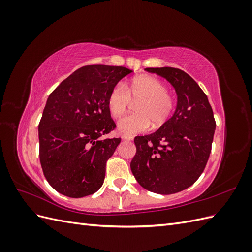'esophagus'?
<instances>
[{
    "label": "esophagus",
    "mask_w": 252,
    "mask_h": 252,
    "mask_svg": "<svg viewBox=\"0 0 252 252\" xmlns=\"http://www.w3.org/2000/svg\"><path fill=\"white\" fill-rule=\"evenodd\" d=\"M122 139L125 140V141H131V140H133V136L129 135V134H123V135H122Z\"/></svg>",
    "instance_id": "34e87169"
}]
</instances>
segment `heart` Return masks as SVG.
<instances>
[{
    "instance_id": "obj_1",
    "label": "heart",
    "mask_w": 252,
    "mask_h": 252,
    "mask_svg": "<svg viewBox=\"0 0 252 252\" xmlns=\"http://www.w3.org/2000/svg\"><path fill=\"white\" fill-rule=\"evenodd\" d=\"M130 102L134 105L135 114L121 119L119 131L135 134L147 130L151 124L158 128L168 120L175 106V97L167 90L164 82L155 77L142 75L116 86L107 96V108L111 117L119 119L126 112Z\"/></svg>"
}]
</instances>
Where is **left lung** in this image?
<instances>
[{"label":"left lung","mask_w":252,"mask_h":252,"mask_svg":"<svg viewBox=\"0 0 252 252\" xmlns=\"http://www.w3.org/2000/svg\"><path fill=\"white\" fill-rule=\"evenodd\" d=\"M174 87L178 105L173 116L156 132L134 138L136 154L130 163L145 189L172 194L200 178L211 152L216 120L207 95L189 74L178 68H146Z\"/></svg>","instance_id":"left-lung-1"}]
</instances>
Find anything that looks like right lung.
<instances>
[{"label": "right lung", "instance_id": "1", "mask_svg": "<svg viewBox=\"0 0 252 252\" xmlns=\"http://www.w3.org/2000/svg\"><path fill=\"white\" fill-rule=\"evenodd\" d=\"M131 72L122 66H84L49 94L39 124L40 162L58 192L78 199L103 185L106 162L121 142L101 139L116 128L107 96Z\"/></svg>", "mask_w": 252, "mask_h": 252}]
</instances>
